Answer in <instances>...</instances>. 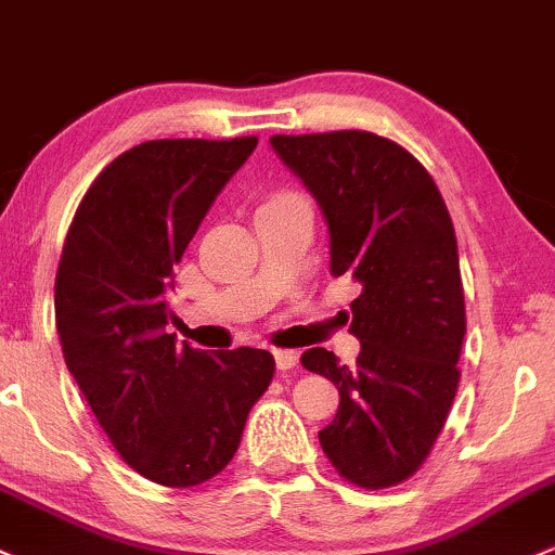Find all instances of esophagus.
I'll use <instances>...</instances> for the list:
<instances>
[{
    "label": "esophagus",
    "instance_id": "34e87169",
    "mask_svg": "<svg viewBox=\"0 0 555 555\" xmlns=\"http://www.w3.org/2000/svg\"><path fill=\"white\" fill-rule=\"evenodd\" d=\"M273 361H276L279 371H289L297 366V352L295 350H273Z\"/></svg>",
    "mask_w": 555,
    "mask_h": 555
}]
</instances>
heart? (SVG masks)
<instances>
[{"label":"heart","instance_id":"b5f03b06","mask_svg":"<svg viewBox=\"0 0 555 555\" xmlns=\"http://www.w3.org/2000/svg\"><path fill=\"white\" fill-rule=\"evenodd\" d=\"M289 197H300V194H295V192H279V194H273V197L268 199V203H273V199H289Z\"/></svg>","mask_w":555,"mask_h":555}]
</instances>
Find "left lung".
Instances as JSON below:
<instances>
[{"instance_id": "8db88e82", "label": "left lung", "mask_w": 555, "mask_h": 555, "mask_svg": "<svg viewBox=\"0 0 555 555\" xmlns=\"http://www.w3.org/2000/svg\"><path fill=\"white\" fill-rule=\"evenodd\" d=\"M271 147L324 212L332 273L361 284L356 366L324 347L302 352L339 389L321 448L347 482L400 485L429 455L461 379L466 310L446 199L411 152L376 133H276Z\"/></svg>"}]
</instances>
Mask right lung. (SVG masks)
Wrapping results in <instances>:
<instances>
[{
  "label": "right lung",
  "mask_w": 555,
  "mask_h": 555,
  "mask_svg": "<svg viewBox=\"0 0 555 555\" xmlns=\"http://www.w3.org/2000/svg\"><path fill=\"white\" fill-rule=\"evenodd\" d=\"M258 137L155 139L115 157L83 194L54 279L68 371L133 472L194 487L229 466L273 379L255 347L205 352L166 326L173 266Z\"/></svg>",
  "instance_id": "right-lung-1"
}]
</instances>
